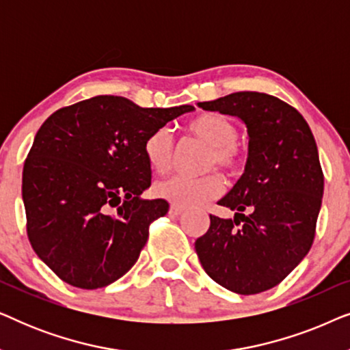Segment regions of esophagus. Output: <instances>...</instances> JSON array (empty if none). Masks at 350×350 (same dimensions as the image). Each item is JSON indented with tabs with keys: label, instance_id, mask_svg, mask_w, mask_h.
<instances>
[{
	"label": "esophagus",
	"instance_id": "1",
	"mask_svg": "<svg viewBox=\"0 0 350 350\" xmlns=\"http://www.w3.org/2000/svg\"><path fill=\"white\" fill-rule=\"evenodd\" d=\"M181 213H183V208L175 207V205H172V207L169 208V215H170V217H180Z\"/></svg>",
	"mask_w": 350,
	"mask_h": 350
}]
</instances>
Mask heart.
I'll return each mask as SVG.
<instances>
[{"label": "heart", "mask_w": 350, "mask_h": 350, "mask_svg": "<svg viewBox=\"0 0 350 350\" xmlns=\"http://www.w3.org/2000/svg\"><path fill=\"white\" fill-rule=\"evenodd\" d=\"M186 131L196 140L208 146L204 172L219 169L228 176L242 174L247 164L243 148L236 142L239 127L231 118L224 114L207 111L200 113L186 124ZM143 152L148 165L156 174H165L174 164V137L167 127L152 131L145 138ZM224 189V181L218 174H207L199 178L170 176L154 186V194L159 199L180 208L200 207L208 200L217 199Z\"/></svg>", "instance_id": "obj_1"}]
</instances>
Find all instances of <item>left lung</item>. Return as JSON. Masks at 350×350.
Returning a JSON list of instances; mask_svg holds the SVG:
<instances>
[{
	"label": "left lung",
	"mask_w": 350,
	"mask_h": 350,
	"mask_svg": "<svg viewBox=\"0 0 350 350\" xmlns=\"http://www.w3.org/2000/svg\"><path fill=\"white\" fill-rule=\"evenodd\" d=\"M198 105L245 122L248 159L243 175L218 202L236 210V217L210 215L196 253L224 288L261 293L279 285L312 247L323 196L317 145L298 109L272 95L236 92Z\"/></svg>",
	"instance_id": "8db88e82"
}]
</instances>
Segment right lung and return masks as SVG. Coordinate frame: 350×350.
<instances>
[{
	"label": "right lung",
	"instance_id": "1",
	"mask_svg": "<svg viewBox=\"0 0 350 350\" xmlns=\"http://www.w3.org/2000/svg\"><path fill=\"white\" fill-rule=\"evenodd\" d=\"M193 109L97 95L46 119L23 164L22 198L28 241L62 280L102 288L135 265L150 224L169 212L167 200L140 198L151 185L143 143Z\"/></svg>",
	"mask_w": 350,
	"mask_h": 350
}]
</instances>
